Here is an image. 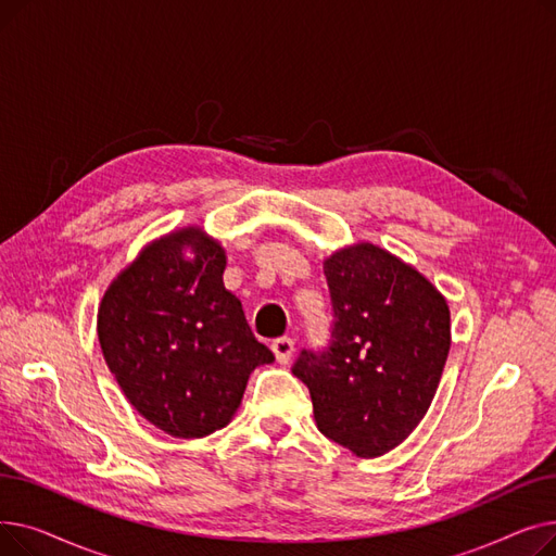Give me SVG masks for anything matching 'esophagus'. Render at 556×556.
<instances>
[{
  "instance_id": "34e87169",
  "label": "esophagus",
  "mask_w": 556,
  "mask_h": 556,
  "mask_svg": "<svg viewBox=\"0 0 556 556\" xmlns=\"http://www.w3.org/2000/svg\"><path fill=\"white\" fill-rule=\"evenodd\" d=\"M270 349H273V354H275L277 363H281V365H288V361L293 358V352H295V342L290 340V338H277V340H273Z\"/></svg>"
}]
</instances>
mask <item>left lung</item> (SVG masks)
<instances>
[{
    "instance_id": "1",
    "label": "left lung",
    "mask_w": 556,
    "mask_h": 556,
    "mask_svg": "<svg viewBox=\"0 0 556 556\" xmlns=\"http://www.w3.org/2000/svg\"><path fill=\"white\" fill-rule=\"evenodd\" d=\"M333 325L323 352L304 349L293 374L308 388L315 424L358 457L410 434L434 399L451 349V311L417 268L356 243L325 258Z\"/></svg>"
}]
</instances>
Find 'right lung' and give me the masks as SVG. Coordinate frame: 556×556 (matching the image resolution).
I'll list each match as a JSON object with an SVG mask.
<instances>
[{
	"instance_id": "1",
	"label": "right lung",
	"mask_w": 556,
	"mask_h": 556,
	"mask_svg": "<svg viewBox=\"0 0 556 556\" xmlns=\"http://www.w3.org/2000/svg\"><path fill=\"white\" fill-rule=\"evenodd\" d=\"M225 263L218 241L182 227L146 245L99 306L97 333L116 383L146 421L180 440L225 428L254 367L275 361L225 288Z\"/></svg>"
}]
</instances>
